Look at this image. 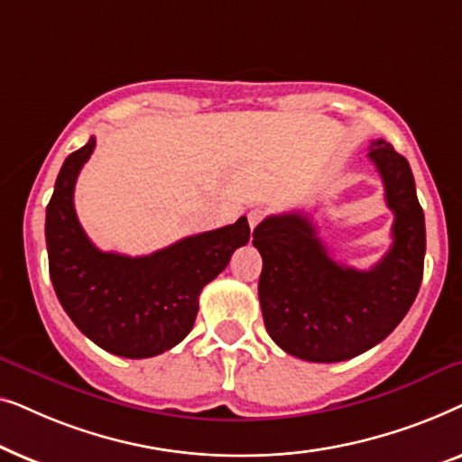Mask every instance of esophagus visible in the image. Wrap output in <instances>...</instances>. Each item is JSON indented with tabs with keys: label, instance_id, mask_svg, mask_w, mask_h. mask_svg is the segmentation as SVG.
<instances>
[{
	"label": "esophagus",
	"instance_id": "esophagus-1",
	"mask_svg": "<svg viewBox=\"0 0 462 462\" xmlns=\"http://www.w3.org/2000/svg\"><path fill=\"white\" fill-rule=\"evenodd\" d=\"M264 218V210H261V208H254V210H250V214H248V225H250V229L254 231L258 225H261V220Z\"/></svg>",
	"mask_w": 462,
	"mask_h": 462
}]
</instances>
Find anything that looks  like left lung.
Here are the masks:
<instances>
[{
	"label": "left lung",
	"instance_id": "left-lung-1",
	"mask_svg": "<svg viewBox=\"0 0 462 462\" xmlns=\"http://www.w3.org/2000/svg\"><path fill=\"white\" fill-rule=\"evenodd\" d=\"M370 162L381 174L393 212V245L368 271L328 254L313 220L302 212L267 217L254 229L263 256L258 280L269 337L307 362H345L372 349L406 318L419 294L425 263V214L403 155L372 141Z\"/></svg>",
	"mask_w": 462,
	"mask_h": 462
}]
</instances>
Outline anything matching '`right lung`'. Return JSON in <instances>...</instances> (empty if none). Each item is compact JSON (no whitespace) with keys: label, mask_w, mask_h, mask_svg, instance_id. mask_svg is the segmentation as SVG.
I'll return each mask as SVG.
<instances>
[{"label":"right lung","mask_w":462,"mask_h":462,"mask_svg":"<svg viewBox=\"0 0 462 462\" xmlns=\"http://www.w3.org/2000/svg\"><path fill=\"white\" fill-rule=\"evenodd\" d=\"M94 144L90 136L67 157L46 208L50 280L73 324L100 349L130 359L160 356L191 332L199 292L248 244L250 225L242 217L147 256L98 250L73 206L75 180Z\"/></svg>","instance_id":"obj_1"}]
</instances>
